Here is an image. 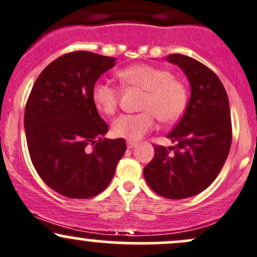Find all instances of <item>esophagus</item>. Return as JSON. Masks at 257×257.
Here are the masks:
<instances>
[{
  "mask_svg": "<svg viewBox=\"0 0 257 257\" xmlns=\"http://www.w3.org/2000/svg\"><path fill=\"white\" fill-rule=\"evenodd\" d=\"M126 146H128V149H134L135 146H137V143H135V142H126Z\"/></svg>",
  "mask_w": 257,
  "mask_h": 257,
  "instance_id": "1",
  "label": "esophagus"
}]
</instances>
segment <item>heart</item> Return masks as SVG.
I'll use <instances>...</instances> for the list:
<instances>
[{"label": "heart", "instance_id": "heart-1", "mask_svg": "<svg viewBox=\"0 0 257 257\" xmlns=\"http://www.w3.org/2000/svg\"><path fill=\"white\" fill-rule=\"evenodd\" d=\"M118 78L124 85L145 90L142 113L122 114L112 123L114 137L137 142L155 126L157 118L163 123L177 120L188 103V90L182 81L173 78L167 69L135 64L118 72ZM92 102L101 113H114L118 106L119 92L108 81L98 80L91 91Z\"/></svg>", "mask_w": 257, "mask_h": 257}]
</instances>
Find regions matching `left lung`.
<instances>
[{"label": "left lung", "instance_id": "obj_1", "mask_svg": "<svg viewBox=\"0 0 257 257\" xmlns=\"http://www.w3.org/2000/svg\"><path fill=\"white\" fill-rule=\"evenodd\" d=\"M190 84V98L182 119L167 135L176 145L155 146L144 177L152 190L168 199H187L205 190L223 167L232 123L227 92L218 77L188 56H167Z\"/></svg>", "mask_w": 257, "mask_h": 257}]
</instances>
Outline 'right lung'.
I'll list each match as a JSON object with an SVG mask.
<instances>
[{
  "mask_svg": "<svg viewBox=\"0 0 257 257\" xmlns=\"http://www.w3.org/2000/svg\"><path fill=\"white\" fill-rule=\"evenodd\" d=\"M114 64L115 58L87 51L67 53L42 70L28 98L30 159L41 179L63 196L87 199L105 190L126 150L124 139L103 138L108 125L91 97L94 84Z\"/></svg>",
  "mask_w": 257,
  "mask_h": 257,
  "instance_id": "1",
  "label": "right lung"
}]
</instances>
